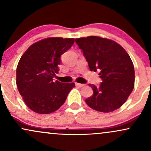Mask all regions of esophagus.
I'll return each instance as SVG.
<instances>
[{
	"instance_id": "esophagus-1",
	"label": "esophagus",
	"mask_w": 151,
	"mask_h": 151,
	"mask_svg": "<svg viewBox=\"0 0 151 151\" xmlns=\"http://www.w3.org/2000/svg\"><path fill=\"white\" fill-rule=\"evenodd\" d=\"M75 84H76V86H77V87H84V84H79V83H75Z\"/></svg>"
}]
</instances>
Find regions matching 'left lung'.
I'll return each mask as SVG.
<instances>
[{"mask_svg":"<svg viewBox=\"0 0 151 151\" xmlns=\"http://www.w3.org/2000/svg\"><path fill=\"white\" fill-rule=\"evenodd\" d=\"M75 42L90 70L99 71L102 79L99 86L89 84L93 95L85 100L86 104L104 113L120 108L134 88V67L129 54L114 40L98 36L77 38Z\"/></svg>","mask_w":151,"mask_h":151,"instance_id":"8db88e82","label":"left lung"}]
</instances>
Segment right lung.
<instances>
[{"label":"right lung","instance_id":"obj_1","mask_svg":"<svg viewBox=\"0 0 151 151\" xmlns=\"http://www.w3.org/2000/svg\"><path fill=\"white\" fill-rule=\"evenodd\" d=\"M74 42V38L48 37L34 43L22 55L16 70L19 93L29 109L48 114L65 103L74 83L53 81L60 57Z\"/></svg>","mask_w":151,"mask_h":151}]
</instances>
